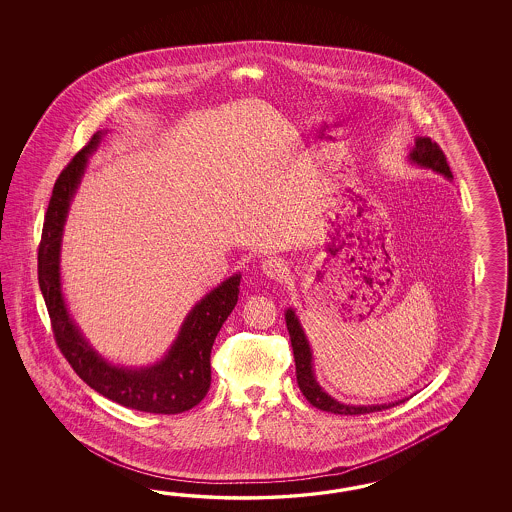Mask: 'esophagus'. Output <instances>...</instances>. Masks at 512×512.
<instances>
[{"mask_svg": "<svg viewBox=\"0 0 512 512\" xmlns=\"http://www.w3.org/2000/svg\"><path fill=\"white\" fill-rule=\"evenodd\" d=\"M261 271L265 276H269L272 280H283L289 274V267L282 258L276 256H269L261 261Z\"/></svg>", "mask_w": 512, "mask_h": 512, "instance_id": "34e87169", "label": "esophagus"}]
</instances>
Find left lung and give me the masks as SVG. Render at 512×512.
<instances>
[{
    "mask_svg": "<svg viewBox=\"0 0 512 512\" xmlns=\"http://www.w3.org/2000/svg\"><path fill=\"white\" fill-rule=\"evenodd\" d=\"M408 161L415 164V166L430 168L437 174L445 175L446 179H452V172H450V166L446 163L445 153L437 146V142H432L430 137H417L415 139L414 148L408 155ZM285 322H287V331H289L291 346H293L296 381L300 386V392L304 393L305 399L318 410L338 415L371 414V412H381V410L392 408L395 404L406 401V399H403V401L384 404H344L337 401V399H333L316 381L313 353H311L309 340L305 337L304 327L300 324L298 316L291 307L285 311Z\"/></svg>",
    "mask_w": 512,
    "mask_h": 512,
    "instance_id": "obj_1",
    "label": "left lung"
}]
</instances>
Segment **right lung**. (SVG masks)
<instances>
[{
  "label": "right lung",
  "instance_id": "right-lung-1",
  "mask_svg": "<svg viewBox=\"0 0 512 512\" xmlns=\"http://www.w3.org/2000/svg\"><path fill=\"white\" fill-rule=\"evenodd\" d=\"M104 133L108 131H97L56 179L38 249V283L51 316L56 344L87 386L131 410L181 414L207 395L212 379L210 351L223 322L238 304L241 274L219 283L190 309L174 344L155 364L142 368L111 364L87 342L62 293L60 252L71 201L86 174L87 159L97 152Z\"/></svg>",
  "mask_w": 512,
  "mask_h": 512
}]
</instances>
